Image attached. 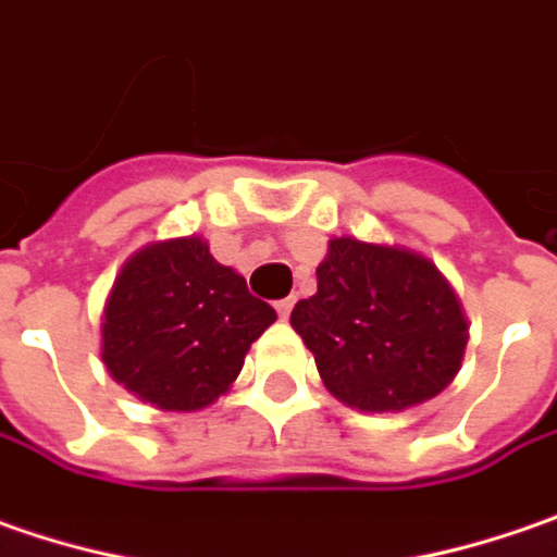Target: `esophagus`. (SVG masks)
Instances as JSON below:
<instances>
[{"label": "esophagus", "instance_id": "34e87169", "mask_svg": "<svg viewBox=\"0 0 557 557\" xmlns=\"http://www.w3.org/2000/svg\"><path fill=\"white\" fill-rule=\"evenodd\" d=\"M293 305H296V299H293V296H289V299H280V302H277V314H280V318H283V321L289 318Z\"/></svg>", "mask_w": 557, "mask_h": 557}]
</instances>
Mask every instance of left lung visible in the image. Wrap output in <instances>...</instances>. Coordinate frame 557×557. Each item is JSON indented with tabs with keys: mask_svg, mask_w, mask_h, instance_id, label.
<instances>
[{
	"mask_svg": "<svg viewBox=\"0 0 557 557\" xmlns=\"http://www.w3.org/2000/svg\"><path fill=\"white\" fill-rule=\"evenodd\" d=\"M289 324L314 351L324 386L358 411H405L458 374L468 321L443 274L414 252L330 239L318 293Z\"/></svg>",
	"mask_w": 557,
	"mask_h": 557,
	"instance_id": "left-lung-1",
	"label": "left lung"
}]
</instances>
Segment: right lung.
I'll return each mask as SVG.
<instances>
[{
  "label": "right lung",
  "instance_id": "obj_1",
  "mask_svg": "<svg viewBox=\"0 0 557 557\" xmlns=\"http://www.w3.org/2000/svg\"><path fill=\"white\" fill-rule=\"evenodd\" d=\"M277 321L196 236L152 243L111 286L102 324L109 374L164 411H199L231 389L246 351Z\"/></svg>",
  "mask_w": 557,
  "mask_h": 557
}]
</instances>
